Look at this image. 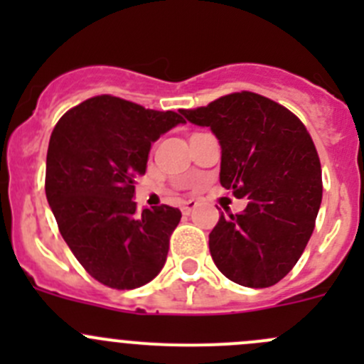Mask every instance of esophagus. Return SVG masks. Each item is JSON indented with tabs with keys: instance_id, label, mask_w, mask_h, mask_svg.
Returning <instances> with one entry per match:
<instances>
[{
	"instance_id": "esophagus-1",
	"label": "esophagus",
	"mask_w": 364,
	"mask_h": 364,
	"mask_svg": "<svg viewBox=\"0 0 364 364\" xmlns=\"http://www.w3.org/2000/svg\"><path fill=\"white\" fill-rule=\"evenodd\" d=\"M196 205H197L196 200H186V203H183V205H181L183 215H190V213H192V209L196 208Z\"/></svg>"
}]
</instances>
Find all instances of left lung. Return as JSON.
<instances>
[{
	"instance_id": "1",
	"label": "left lung",
	"mask_w": 364,
	"mask_h": 364,
	"mask_svg": "<svg viewBox=\"0 0 364 364\" xmlns=\"http://www.w3.org/2000/svg\"><path fill=\"white\" fill-rule=\"evenodd\" d=\"M181 114L211 128L222 148L220 183L250 200L237 215L222 213L209 234L216 267L245 287L278 284L299 260L321 208V160L310 134L289 109L250 91Z\"/></svg>"
}]
</instances>
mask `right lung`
I'll return each instance as SVG.
<instances>
[{
  "label": "right lung",
  "mask_w": 364,
  "mask_h": 364,
  "mask_svg": "<svg viewBox=\"0 0 364 364\" xmlns=\"http://www.w3.org/2000/svg\"><path fill=\"white\" fill-rule=\"evenodd\" d=\"M179 123L178 112L100 95L54 127L47 203L75 259L107 287L137 289L164 267L181 211L161 204L137 213L135 178L146 172L151 142Z\"/></svg>",
  "instance_id": "1"
}]
</instances>
